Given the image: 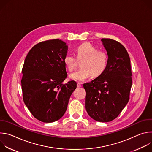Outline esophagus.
<instances>
[{
    "label": "esophagus",
    "instance_id": "34e87169",
    "mask_svg": "<svg viewBox=\"0 0 152 152\" xmlns=\"http://www.w3.org/2000/svg\"><path fill=\"white\" fill-rule=\"evenodd\" d=\"M81 86H82V83H80L79 82L77 83V87H80Z\"/></svg>",
    "mask_w": 152,
    "mask_h": 152
}]
</instances>
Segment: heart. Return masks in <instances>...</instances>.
Masks as SVG:
<instances>
[{"label": "heart", "instance_id": "b5f03b06", "mask_svg": "<svg viewBox=\"0 0 152 152\" xmlns=\"http://www.w3.org/2000/svg\"><path fill=\"white\" fill-rule=\"evenodd\" d=\"M76 58L83 59L80 68L70 75V77L76 81H83L91 76L97 77L106 70L108 63V55L103 50H99L90 42H84L76 49ZM67 69L72 71L76 66V58L72 54H67L64 59Z\"/></svg>", "mask_w": 152, "mask_h": 152}]
</instances>
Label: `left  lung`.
Returning a JSON list of instances; mask_svg holds the SVG:
<instances>
[{
	"label": "left lung",
	"instance_id": "obj_1",
	"mask_svg": "<svg viewBox=\"0 0 152 152\" xmlns=\"http://www.w3.org/2000/svg\"><path fill=\"white\" fill-rule=\"evenodd\" d=\"M108 63L105 71L97 78L83 84L85 108L88 115L100 122L116 118L129 102L132 80L131 60L119 42L102 38Z\"/></svg>",
	"mask_w": 152,
	"mask_h": 152
}]
</instances>
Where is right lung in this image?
I'll return each instance as SVG.
<instances>
[{
  "label": "right lung",
  "instance_id": "right-lung-1",
  "mask_svg": "<svg viewBox=\"0 0 152 152\" xmlns=\"http://www.w3.org/2000/svg\"><path fill=\"white\" fill-rule=\"evenodd\" d=\"M67 50L63 41L47 40L35 45L25 59L21 80L23 99L32 115L42 122L60 119L76 88L75 80L62 83L67 77L64 62Z\"/></svg>",
  "mask_w": 152,
  "mask_h": 152
}]
</instances>
